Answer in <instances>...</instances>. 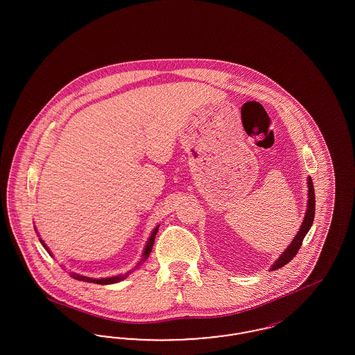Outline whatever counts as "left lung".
Wrapping results in <instances>:
<instances>
[{
    "label": "left lung",
    "instance_id": "8db88e82",
    "mask_svg": "<svg viewBox=\"0 0 355 355\" xmlns=\"http://www.w3.org/2000/svg\"><path fill=\"white\" fill-rule=\"evenodd\" d=\"M307 185H309V201H307V211H306V216H304V223H302V226H301L298 234L295 236V238L293 239V242L290 243V246H288L286 250L284 252V254L275 261V263L271 266V270L281 269L282 266L287 265V263L297 255L298 250H300L301 246H302L304 236L307 234V232L310 230V227H311V225H313L314 213H315V193H314V186H313V181H311L310 177H309V180H307Z\"/></svg>",
    "mask_w": 355,
    "mask_h": 355
}]
</instances>
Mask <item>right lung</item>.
<instances>
[{
  "mask_svg": "<svg viewBox=\"0 0 355 355\" xmlns=\"http://www.w3.org/2000/svg\"><path fill=\"white\" fill-rule=\"evenodd\" d=\"M157 232H158V226L154 229V232H153L152 236L149 238V241H148V245H146V248H145V252H144V258L137 263V266H139L148 257H149V254L152 252L153 245H154V238H155V234H157ZM41 241V239H40ZM41 243H42V246L46 249V252L49 253V249L46 248V245L41 241ZM76 279H80V281H86V282H92V284H98V285H109V284H116V282H119L121 279H123V278H126L128 275H129V272H126V274H122V275H119V277H112V278H101V279H93V278H87V277H83V275H77V274H71Z\"/></svg>",
  "mask_w": 355,
  "mask_h": 355,
  "instance_id": "add662e5",
  "label": "right lung"
}]
</instances>
